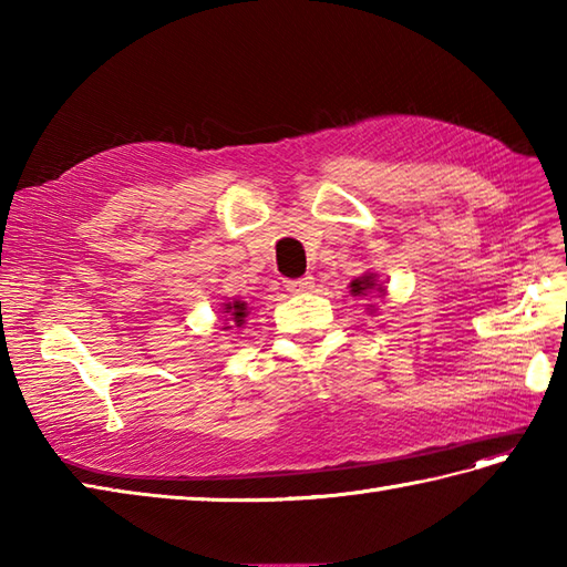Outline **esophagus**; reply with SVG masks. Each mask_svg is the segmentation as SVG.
<instances>
[{"label": "esophagus", "mask_w": 567, "mask_h": 567, "mask_svg": "<svg viewBox=\"0 0 567 567\" xmlns=\"http://www.w3.org/2000/svg\"><path fill=\"white\" fill-rule=\"evenodd\" d=\"M311 287H315V277H311V275L297 277V280L287 282V290H290V292H309Z\"/></svg>", "instance_id": "obj_1"}]
</instances>
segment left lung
Segmentation results:
<instances>
[{"label":"left lung","instance_id":"obj_1","mask_svg":"<svg viewBox=\"0 0 567 567\" xmlns=\"http://www.w3.org/2000/svg\"><path fill=\"white\" fill-rule=\"evenodd\" d=\"M351 287H353V295H363L375 287V280H372V275H365L363 280H353ZM378 292H382V287H378Z\"/></svg>","mask_w":567,"mask_h":567}]
</instances>
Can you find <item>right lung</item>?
Wrapping results in <instances>:
<instances>
[{
  "label": "right lung",
  "instance_id": "add662e5",
  "mask_svg": "<svg viewBox=\"0 0 567 567\" xmlns=\"http://www.w3.org/2000/svg\"><path fill=\"white\" fill-rule=\"evenodd\" d=\"M226 315L231 317L238 327L240 323H244V317H246V305H240V302H234V305H226Z\"/></svg>",
  "mask_w": 567,
  "mask_h": 567
}]
</instances>
